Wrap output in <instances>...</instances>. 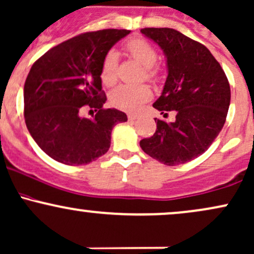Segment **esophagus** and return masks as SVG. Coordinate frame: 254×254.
<instances>
[{"label":"esophagus","instance_id":"obj_1","mask_svg":"<svg viewBox=\"0 0 254 254\" xmlns=\"http://www.w3.org/2000/svg\"><path fill=\"white\" fill-rule=\"evenodd\" d=\"M127 118H129V121H136V119L140 118V114L130 113V114H127Z\"/></svg>","mask_w":254,"mask_h":254}]
</instances>
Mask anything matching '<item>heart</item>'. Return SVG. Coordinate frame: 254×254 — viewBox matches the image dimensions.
I'll list each match as a JSON object with an SVG mask.
<instances>
[{
	"label": "heart",
	"mask_w": 254,
	"mask_h": 254,
	"mask_svg": "<svg viewBox=\"0 0 254 254\" xmlns=\"http://www.w3.org/2000/svg\"><path fill=\"white\" fill-rule=\"evenodd\" d=\"M125 50L133 60L143 66V77L149 82H157L160 76V68L157 66L158 52L150 42L144 38L136 37L127 41ZM118 54L110 50L105 55L101 64V79L106 85H113L118 78ZM152 97V90L147 85H127L117 86L111 93V104L114 107L127 112L137 111L144 102Z\"/></svg>",
	"instance_id": "heart-1"
}]
</instances>
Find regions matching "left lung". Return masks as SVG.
<instances>
[{"label": "left lung", "instance_id": "1", "mask_svg": "<svg viewBox=\"0 0 254 254\" xmlns=\"http://www.w3.org/2000/svg\"><path fill=\"white\" fill-rule=\"evenodd\" d=\"M144 36L160 46L169 74L153 104L165 118H155L152 137L140 141L144 153L165 165L188 163L201 155L221 132L230 105V85L219 63L204 44L169 27H144Z\"/></svg>", "mask_w": 254, "mask_h": 254}]
</instances>
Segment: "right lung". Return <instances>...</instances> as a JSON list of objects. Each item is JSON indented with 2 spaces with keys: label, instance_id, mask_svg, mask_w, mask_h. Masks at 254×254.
Segmentation results:
<instances>
[{
  "label": "right lung",
  "instance_id": "right-lung-1",
  "mask_svg": "<svg viewBox=\"0 0 254 254\" xmlns=\"http://www.w3.org/2000/svg\"><path fill=\"white\" fill-rule=\"evenodd\" d=\"M129 30L84 32L53 47L35 61L24 85L25 123L44 153L66 165H83L104 155L114 125L127 114L104 108L101 64ZM84 108L95 112L81 117Z\"/></svg>",
  "mask_w": 254,
  "mask_h": 254
}]
</instances>
